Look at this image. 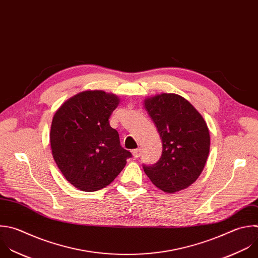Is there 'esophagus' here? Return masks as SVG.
Masks as SVG:
<instances>
[{
    "instance_id": "esophagus-1",
    "label": "esophagus",
    "mask_w": 258,
    "mask_h": 258,
    "mask_svg": "<svg viewBox=\"0 0 258 258\" xmlns=\"http://www.w3.org/2000/svg\"><path fill=\"white\" fill-rule=\"evenodd\" d=\"M141 149H136V150H134L133 151V155H134V157L135 158H139L140 156H141Z\"/></svg>"
}]
</instances>
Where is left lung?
<instances>
[{
    "label": "left lung",
    "mask_w": 258,
    "mask_h": 258,
    "mask_svg": "<svg viewBox=\"0 0 258 258\" xmlns=\"http://www.w3.org/2000/svg\"><path fill=\"white\" fill-rule=\"evenodd\" d=\"M145 108L162 141L157 163L143 165L150 180L165 192L173 194L191 185L201 175L210 152V133L198 110L176 94L145 100Z\"/></svg>",
    "instance_id": "obj_1"
}]
</instances>
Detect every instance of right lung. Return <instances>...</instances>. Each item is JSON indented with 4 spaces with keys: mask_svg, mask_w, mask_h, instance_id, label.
<instances>
[{
    "mask_svg": "<svg viewBox=\"0 0 258 258\" xmlns=\"http://www.w3.org/2000/svg\"><path fill=\"white\" fill-rule=\"evenodd\" d=\"M118 97L85 91L67 100L54 113L50 127L53 159L66 179L83 191L110 184L133 155L120 146L109 117Z\"/></svg>",
    "mask_w": 258,
    "mask_h": 258,
    "instance_id": "obj_1",
    "label": "right lung"
}]
</instances>
